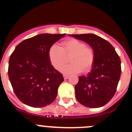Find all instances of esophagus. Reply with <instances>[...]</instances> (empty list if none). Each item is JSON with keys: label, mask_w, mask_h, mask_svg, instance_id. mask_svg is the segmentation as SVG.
I'll return each instance as SVG.
<instances>
[{"label": "esophagus", "mask_w": 132, "mask_h": 132, "mask_svg": "<svg viewBox=\"0 0 132 132\" xmlns=\"http://www.w3.org/2000/svg\"><path fill=\"white\" fill-rule=\"evenodd\" d=\"M68 77H69V75H63V78H64V79H68Z\"/></svg>", "instance_id": "obj_1"}]
</instances>
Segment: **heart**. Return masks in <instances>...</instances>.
<instances>
[{
    "mask_svg": "<svg viewBox=\"0 0 132 132\" xmlns=\"http://www.w3.org/2000/svg\"><path fill=\"white\" fill-rule=\"evenodd\" d=\"M48 55L52 65L57 69L65 62L66 56L70 55V63L64 65L60 69L61 72L67 74L87 71L92 67L94 60L93 49L77 39L64 41L61 47L53 44L49 50Z\"/></svg>",
    "mask_w": 132,
    "mask_h": 132,
    "instance_id": "b5f03b06",
    "label": "heart"
}]
</instances>
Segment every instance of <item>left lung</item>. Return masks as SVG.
<instances>
[{"label":"left lung","instance_id":"8db88e82","mask_svg":"<svg viewBox=\"0 0 132 132\" xmlns=\"http://www.w3.org/2000/svg\"><path fill=\"white\" fill-rule=\"evenodd\" d=\"M69 36L88 44L94 53L91 71L86 76L79 77L75 87L77 100L89 108L103 106L116 91L121 75L120 57L112 45L100 36L93 34Z\"/></svg>","mask_w":132,"mask_h":132}]
</instances>
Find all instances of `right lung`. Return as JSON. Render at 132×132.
<instances>
[{
  "label": "right lung",
  "instance_id": "obj_1",
  "mask_svg": "<svg viewBox=\"0 0 132 132\" xmlns=\"http://www.w3.org/2000/svg\"><path fill=\"white\" fill-rule=\"evenodd\" d=\"M41 34L20 43L10 55L9 77L15 94L29 106L41 108L52 104L64 80L49 58V50L65 36Z\"/></svg>",
  "mask_w": 132,
  "mask_h": 132
}]
</instances>
